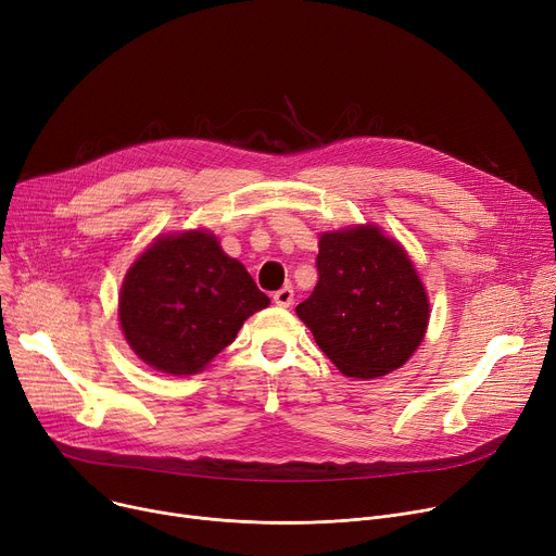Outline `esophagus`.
Segmentation results:
<instances>
[{
    "label": "esophagus",
    "instance_id": "1",
    "mask_svg": "<svg viewBox=\"0 0 556 556\" xmlns=\"http://www.w3.org/2000/svg\"><path fill=\"white\" fill-rule=\"evenodd\" d=\"M273 302H275L277 306H283V308H288L290 304H293V288L286 286V288L277 290V293L273 295Z\"/></svg>",
    "mask_w": 556,
    "mask_h": 556
}]
</instances>
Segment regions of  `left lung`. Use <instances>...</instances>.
I'll list each match as a JSON object with an SVG mask.
<instances>
[{
  "label": "left lung",
  "instance_id": "8db88e82",
  "mask_svg": "<svg viewBox=\"0 0 556 556\" xmlns=\"http://www.w3.org/2000/svg\"><path fill=\"white\" fill-rule=\"evenodd\" d=\"M315 266V290L298 315L344 376H383L417 352L430 304L394 239L376 225L327 231Z\"/></svg>",
  "mask_w": 556,
  "mask_h": 556
}]
</instances>
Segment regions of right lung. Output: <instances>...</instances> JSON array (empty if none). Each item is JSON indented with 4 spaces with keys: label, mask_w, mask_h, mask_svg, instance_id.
Here are the masks:
<instances>
[{
    "label": "right lung",
    "mask_w": 556,
    "mask_h": 556,
    "mask_svg": "<svg viewBox=\"0 0 556 556\" xmlns=\"http://www.w3.org/2000/svg\"><path fill=\"white\" fill-rule=\"evenodd\" d=\"M268 304L212 231L191 229L160 237L132 263L119 295V323L146 365L187 376L202 371Z\"/></svg>",
    "instance_id": "right-lung-1"
}]
</instances>
